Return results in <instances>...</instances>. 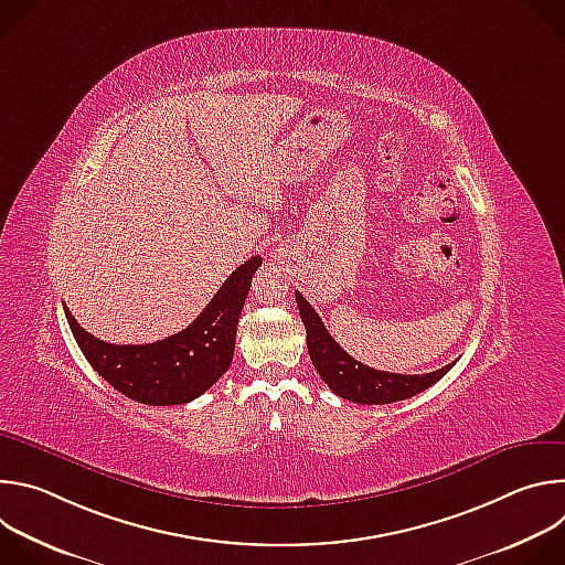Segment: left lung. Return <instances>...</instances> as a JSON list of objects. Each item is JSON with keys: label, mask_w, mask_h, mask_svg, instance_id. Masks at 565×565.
<instances>
[{"label": "left lung", "mask_w": 565, "mask_h": 565, "mask_svg": "<svg viewBox=\"0 0 565 565\" xmlns=\"http://www.w3.org/2000/svg\"><path fill=\"white\" fill-rule=\"evenodd\" d=\"M297 308L301 315V321L306 327V347L308 355L321 375L329 384L333 393H338L344 399L358 402V405H388V402L407 399L416 393L429 388L436 384L451 366H443L431 373L423 375H402V373H388L371 369L355 358H351L321 324L319 315L315 308L301 297V292H295Z\"/></svg>", "instance_id": "1"}]
</instances>
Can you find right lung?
<instances>
[{
	"instance_id": "1",
	"label": "right lung",
	"mask_w": 565,
	"mask_h": 565,
	"mask_svg": "<svg viewBox=\"0 0 565 565\" xmlns=\"http://www.w3.org/2000/svg\"><path fill=\"white\" fill-rule=\"evenodd\" d=\"M259 266V255L241 264L185 331L153 344H109L79 327L66 306L64 315L79 351L116 391L151 407L185 405L230 369L238 315Z\"/></svg>"
}]
</instances>
